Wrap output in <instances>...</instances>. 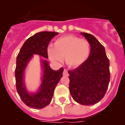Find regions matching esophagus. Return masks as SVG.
<instances>
[{
	"mask_svg": "<svg viewBox=\"0 0 125 125\" xmlns=\"http://www.w3.org/2000/svg\"><path fill=\"white\" fill-rule=\"evenodd\" d=\"M63 75H64V76H69V74H68V71L66 70V69H64V71H63Z\"/></svg>",
	"mask_w": 125,
	"mask_h": 125,
	"instance_id": "1",
	"label": "esophagus"
}]
</instances>
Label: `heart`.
<instances>
[{
	"instance_id": "b5f03b06",
	"label": "heart",
	"mask_w": 125,
	"mask_h": 125,
	"mask_svg": "<svg viewBox=\"0 0 125 125\" xmlns=\"http://www.w3.org/2000/svg\"><path fill=\"white\" fill-rule=\"evenodd\" d=\"M91 52L89 42L73 35H68L56 39L53 46H49L47 53L49 59L54 62L62 61L64 56L66 63L71 68H78L88 59Z\"/></svg>"
}]
</instances>
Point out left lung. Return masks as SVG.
Returning a JSON list of instances; mask_svg holds the SVG:
<instances>
[{"mask_svg":"<svg viewBox=\"0 0 125 125\" xmlns=\"http://www.w3.org/2000/svg\"><path fill=\"white\" fill-rule=\"evenodd\" d=\"M90 44L91 52L84 63L69 71V91L83 105L97 103L104 96L110 80V61L104 46L90 34L81 32Z\"/></svg>","mask_w":125,"mask_h":125,"instance_id":"1","label":"left lung"}]
</instances>
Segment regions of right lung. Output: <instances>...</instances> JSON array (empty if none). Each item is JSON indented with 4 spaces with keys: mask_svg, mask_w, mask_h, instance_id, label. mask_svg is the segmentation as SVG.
Masks as SVG:
<instances>
[{
    "mask_svg": "<svg viewBox=\"0 0 125 125\" xmlns=\"http://www.w3.org/2000/svg\"><path fill=\"white\" fill-rule=\"evenodd\" d=\"M59 34L55 32H40L30 37L25 41L20 50L16 59L15 70L16 88L22 101L29 107L35 109H42L51 101L56 85L62 76L64 69L54 71L51 68L49 62L41 59L42 76L39 88L36 93H29L24 83V72L29 62L34 54H39L44 58H48L47 46L53 37Z\"/></svg>",
    "mask_w": 125,
    "mask_h": 125,
    "instance_id": "1",
    "label": "right lung"
}]
</instances>
